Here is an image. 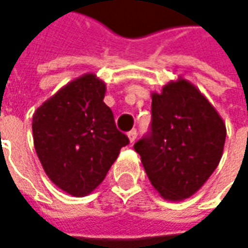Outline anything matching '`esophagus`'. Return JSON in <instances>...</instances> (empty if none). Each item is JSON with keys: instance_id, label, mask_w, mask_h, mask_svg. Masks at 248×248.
<instances>
[{"instance_id": "esophagus-1", "label": "esophagus", "mask_w": 248, "mask_h": 248, "mask_svg": "<svg viewBox=\"0 0 248 248\" xmlns=\"http://www.w3.org/2000/svg\"><path fill=\"white\" fill-rule=\"evenodd\" d=\"M127 135H128L129 142H135V139H137V137H138V132H137V129H131Z\"/></svg>"}]
</instances>
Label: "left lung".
Returning a JSON list of instances; mask_svg holds the SVG:
<instances>
[{
	"mask_svg": "<svg viewBox=\"0 0 248 248\" xmlns=\"http://www.w3.org/2000/svg\"><path fill=\"white\" fill-rule=\"evenodd\" d=\"M226 128L193 84L179 78L152 93L150 131L134 145L149 181L166 200H184L219 164Z\"/></svg>",
	"mask_w": 248,
	"mask_h": 248,
	"instance_id": "left-lung-1",
	"label": "left lung"
}]
</instances>
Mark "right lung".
I'll return each instance as SVG.
<instances>
[{"instance_id":"right-lung-1","label":"right lung","mask_w":248,"mask_h":248,"mask_svg":"<svg viewBox=\"0 0 248 248\" xmlns=\"http://www.w3.org/2000/svg\"><path fill=\"white\" fill-rule=\"evenodd\" d=\"M105 82L84 74L44 102L33 116L37 156L48 178L72 196L91 193L129 143L103 102Z\"/></svg>"}]
</instances>
